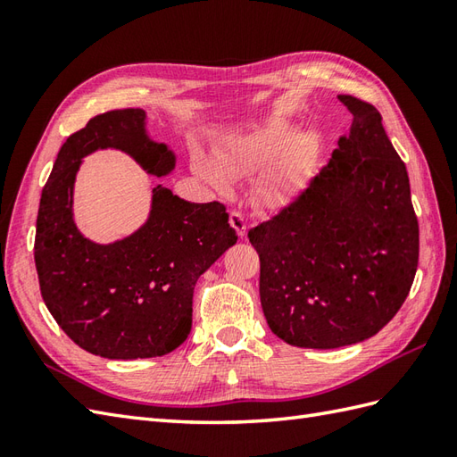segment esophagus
I'll use <instances>...</instances> for the list:
<instances>
[{
    "instance_id": "esophagus-1",
    "label": "esophagus",
    "mask_w": 457,
    "mask_h": 457,
    "mask_svg": "<svg viewBox=\"0 0 457 457\" xmlns=\"http://www.w3.org/2000/svg\"><path fill=\"white\" fill-rule=\"evenodd\" d=\"M229 226L237 231L239 237H245V234H247V221H245L244 213L237 212V210L229 212Z\"/></svg>"
}]
</instances>
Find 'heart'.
I'll list each match as a JSON object with an SVG mask.
<instances>
[{
  "mask_svg": "<svg viewBox=\"0 0 457 457\" xmlns=\"http://www.w3.org/2000/svg\"><path fill=\"white\" fill-rule=\"evenodd\" d=\"M287 137H288V131L283 123L267 125L265 129H261L247 141L244 149L221 154L223 167H226V170L231 174V177H237V174L244 172V169H247L249 164L269 161L280 147H283ZM312 147H314L312 137L298 139L295 147L290 149L285 157H280L273 167L265 172L263 180H261V194H263V198L267 202H273V204L285 202L290 194L295 192L300 177H303L304 162L310 157V153H312ZM198 170L213 188L223 190L228 187V177L213 162L200 161Z\"/></svg>",
  "mask_w": 457,
  "mask_h": 457,
  "instance_id": "obj_1",
  "label": "heart"
}]
</instances>
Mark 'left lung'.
<instances>
[{"label": "left lung", "mask_w": 457, "mask_h": 457, "mask_svg": "<svg viewBox=\"0 0 457 457\" xmlns=\"http://www.w3.org/2000/svg\"><path fill=\"white\" fill-rule=\"evenodd\" d=\"M349 135L300 196L249 229L267 324L296 347L334 349L375 336L399 312L419 267L409 172L375 105L337 96Z\"/></svg>", "instance_id": "8db88e82"}]
</instances>
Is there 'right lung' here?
<instances>
[{
	"instance_id": "1",
	"label": "right lung",
	"mask_w": 457,
	"mask_h": 457,
	"mask_svg": "<svg viewBox=\"0 0 457 457\" xmlns=\"http://www.w3.org/2000/svg\"><path fill=\"white\" fill-rule=\"evenodd\" d=\"M139 108L96 115L58 151L38 204L35 265L48 312L86 352L108 359L170 353L192 328L194 285L237 241L226 206L187 202L157 184L147 221L113 244L86 239L74 223V180L98 149L131 154L154 177L177 157L153 141Z\"/></svg>"
}]
</instances>
